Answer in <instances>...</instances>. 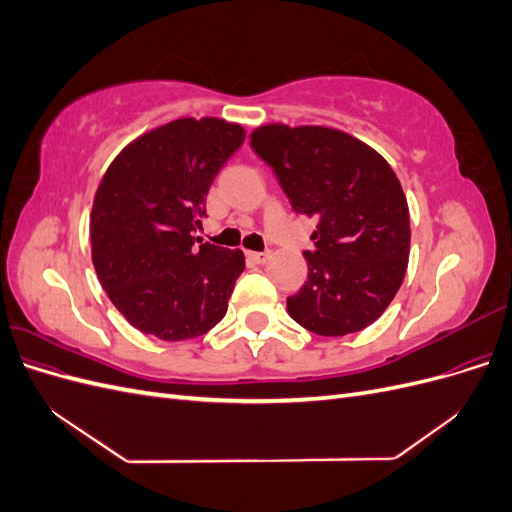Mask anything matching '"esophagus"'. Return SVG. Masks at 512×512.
Returning a JSON list of instances; mask_svg holds the SVG:
<instances>
[{
    "label": "esophagus",
    "mask_w": 512,
    "mask_h": 512,
    "mask_svg": "<svg viewBox=\"0 0 512 512\" xmlns=\"http://www.w3.org/2000/svg\"><path fill=\"white\" fill-rule=\"evenodd\" d=\"M247 258L256 262V265H265V262L271 258V252H247Z\"/></svg>",
    "instance_id": "esophagus-1"
}]
</instances>
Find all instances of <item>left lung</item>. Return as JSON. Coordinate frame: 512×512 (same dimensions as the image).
<instances>
[{"label":"left lung","instance_id":"8db88e82","mask_svg":"<svg viewBox=\"0 0 512 512\" xmlns=\"http://www.w3.org/2000/svg\"><path fill=\"white\" fill-rule=\"evenodd\" d=\"M256 156L280 181L292 209L316 218L307 282L286 301L301 327L324 337L363 331L404 282L410 213L393 168L346 132L269 123L250 134Z\"/></svg>","mask_w":512,"mask_h":512}]
</instances>
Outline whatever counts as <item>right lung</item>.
Masks as SVG:
<instances>
[{"label": "right lung", "instance_id": "obj_1", "mask_svg": "<svg viewBox=\"0 0 512 512\" xmlns=\"http://www.w3.org/2000/svg\"><path fill=\"white\" fill-rule=\"evenodd\" d=\"M243 141L239 123L183 117L136 138L104 173L89 220L91 258L108 299L141 333L181 342L226 316L243 252L192 232L215 175Z\"/></svg>", "mask_w": 512, "mask_h": 512}]
</instances>
